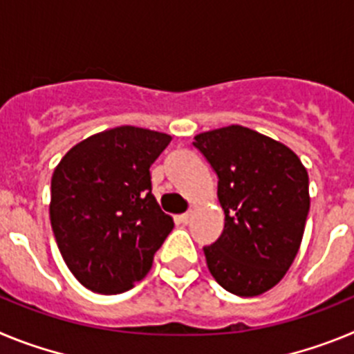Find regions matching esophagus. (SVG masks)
Segmentation results:
<instances>
[{
	"label": "esophagus",
	"instance_id": "1",
	"mask_svg": "<svg viewBox=\"0 0 354 354\" xmlns=\"http://www.w3.org/2000/svg\"><path fill=\"white\" fill-rule=\"evenodd\" d=\"M192 218H193V211H187V212H184V214H180V216H177V220L180 221V223H189V221H192Z\"/></svg>",
	"mask_w": 354,
	"mask_h": 354
}]
</instances>
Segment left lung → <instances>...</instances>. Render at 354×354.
Wrapping results in <instances>:
<instances>
[{
  "label": "left lung",
  "instance_id": "left-lung-1",
  "mask_svg": "<svg viewBox=\"0 0 354 354\" xmlns=\"http://www.w3.org/2000/svg\"><path fill=\"white\" fill-rule=\"evenodd\" d=\"M218 175L221 236L204 246L207 268L228 292L252 298L277 286L292 264L310 209L308 174L289 147L243 126L195 136Z\"/></svg>",
  "mask_w": 354,
  "mask_h": 354
}]
</instances>
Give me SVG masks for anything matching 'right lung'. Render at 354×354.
Segmentation results:
<instances>
[{
	"label": "right lung",
	"mask_w": 354,
	"mask_h": 354,
	"mask_svg": "<svg viewBox=\"0 0 354 354\" xmlns=\"http://www.w3.org/2000/svg\"><path fill=\"white\" fill-rule=\"evenodd\" d=\"M170 134L122 126L72 147L51 179L53 234L62 257L86 289L129 290L149 273L174 228L152 195L150 165Z\"/></svg>",
	"instance_id": "add662e5"
}]
</instances>
